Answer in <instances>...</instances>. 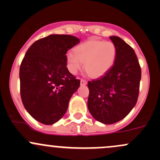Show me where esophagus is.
<instances>
[{"label": "esophagus", "instance_id": "1", "mask_svg": "<svg viewBox=\"0 0 160 160\" xmlns=\"http://www.w3.org/2000/svg\"><path fill=\"white\" fill-rule=\"evenodd\" d=\"M87 81L86 80H84V79H81V80H80V85L85 86L87 85Z\"/></svg>", "mask_w": 160, "mask_h": 160}]
</instances>
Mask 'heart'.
<instances>
[{
    "mask_svg": "<svg viewBox=\"0 0 160 160\" xmlns=\"http://www.w3.org/2000/svg\"><path fill=\"white\" fill-rule=\"evenodd\" d=\"M116 48L112 42L91 39L78 45L67 54L69 71L76 74L85 62V69L92 77L102 76L113 65Z\"/></svg>",
    "mask_w": 160,
    "mask_h": 160,
    "instance_id": "b5f03b06",
    "label": "heart"
}]
</instances>
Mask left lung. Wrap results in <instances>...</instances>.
<instances>
[{
    "mask_svg": "<svg viewBox=\"0 0 160 160\" xmlns=\"http://www.w3.org/2000/svg\"><path fill=\"white\" fill-rule=\"evenodd\" d=\"M116 48L113 66L97 78L88 82V109L98 122L110 124L127 116L139 95L141 79L138 57L134 49L118 36H110Z\"/></svg>",
    "mask_w": 160,
    "mask_h": 160,
    "instance_id": "left-lung-1",
    "label": "left lung"
}]
</instances>
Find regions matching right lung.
<instances>
[{
    "label": "right lung",
    "mask_w": 160,
    "mask_h": 160,
    "mask_svg": "<svg viewBox=\"0 0 160 160\" xmlns=\"http://www.w3.org/2000/svg\"><path fill=\"white\" fill-rule=\"evenodd\" d=\"M80 42L70 35H50L29 47L20 68L22 104L33 118L52 124L65 114L80 80L67 68V52Z\"/></svg>",
    "instance_id": "obj_1"
}]
</instances>
